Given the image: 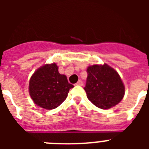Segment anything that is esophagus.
<instances>
[{
	"mask_svg": "<svg viewBox=\"0 0 149 149\" xmlns=\"http://www.w3.org/2000/svg\"><path fill=\"white\" fill-rule=\"evenodd\" d=\"M76 85H78V86H82V85H83L82 81H81V80H80V81H77V84H76Z\"/></svg>",
	"mask_w": 149,
	"mask_h": 149,
	"instance_id": "esophagus-1",
	"label": "esophagus"
}]
</instances>
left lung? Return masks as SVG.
<instances>
[{
  "mask_svg": "<svg viewBox=\"0 0 149 149\" xmlns=\"http://www.w3.org/2000/svg\"><path fill=\"white\" fill-rule=\"evenodd\" d=\"M86 72L88 76L84 89L93 104L101 109H109L122 101L125 86L116 71L104 64L89 66Z\"/></svg>",
  "mask_w": 149,
  "mask_h": 149,
  "instance_id": "obj_1",
  "label": "left lung"
}]
</instances>
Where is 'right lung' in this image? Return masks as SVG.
<instances>
[{"instance_id":"add662e5","label":"right lung","mask_w":149,"mask_h":149,"mask_svg":"<svg viewBox=\"0 0 149 149\" xmlns=\"http://www.w3.org/2000/svg\"><path fill=\"white\" fill-rule=\"evenodd\" d=\"M73 87L66 76L59 73L56 63L46 64L37 69L29 83L30 95L34 103L47 110L60 106Z\"/></svg>"}]
</instances>
